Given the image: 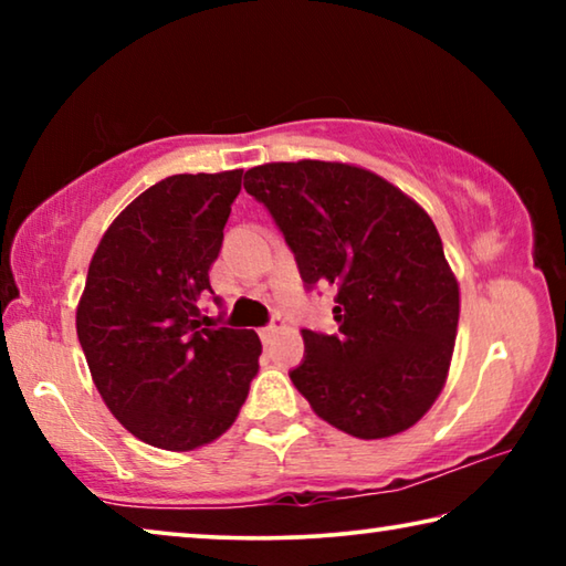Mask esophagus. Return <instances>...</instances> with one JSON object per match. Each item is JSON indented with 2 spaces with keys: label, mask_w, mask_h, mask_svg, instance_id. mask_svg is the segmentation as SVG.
Instances as JSON below:
<instances>
[{
  "label": "esophagus",
  "mask_w": 566,
  "mask_h": 566,
  "mask_svg": "<svg viewBox=\"0 0 566 566\" xmlns=\"http://www.w3.org/2000/svg\"><path fill=\"white\" fill-rule=\"evenodd\" d=\"M280 329H282V327H280V324H276V322H274V324H266V327L260 329L262 342H272V337H274V334L280 332Z\"/></svg>",
  "instance_id": "esophagus-1"
}]
</instances>
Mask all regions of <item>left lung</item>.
<instances>
[{
    "label": "left lung",
    "mask_w": 566,
    "mask_h": 566,
    "mask_svg": "<svg viewBox=\"0 0 566 566\" xmlns=\"http://www.w3.org/2000/svg\"><path fill=\"white\" fill-rule=\"evenodd\" d=\"M294 252L304 284L337 286V334L302 329L290 371L317 417L357 439L415 427L444 389L459 284L429 214L369 169L342 161H272L249 169Z\"/></svg>",
    "instance_id": "8db88e82"
}]
</instances>
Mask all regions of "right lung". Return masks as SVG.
Listing matches in <instances>:
<instances>
[{
	"instance_id": "right-lung-1",
	"label": "right lung",
	"mask_w": 566,
	"mask_h": 566,
	"mask_svg": "<svg viewBox=\"0 0 566 566\" xmlns=\"http://www.w3.org/2000/svg\"><path fill=\"white\" fill-rule=\"evenodd\" d=\"M239 189L242 169L175 175L142 191L104 232L76 306L104 405L169 452L222 437L260 369L252 329L219 327L199 310Z\"/></svg>"
}]
</instances>
